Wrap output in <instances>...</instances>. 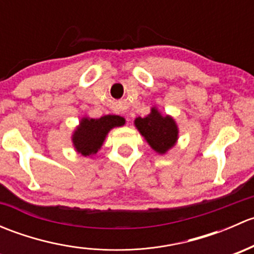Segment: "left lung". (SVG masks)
Here are the masks:
<instances>
[{
    "label": "left lung",
    "mask_w": 254,
    "mask_h": 254,
    "mask_svg": "<svg viewBox=\"0 0 254 254\" xmlns=\"http://www.w3.org/2000/svg\"><path fill=\"white\" fill-rule=\"evenodd\" d=\"M135 127L152 150L160 155H165L178 140V127L170 115H162L153 107L145 118H136Z\"/></svg>",
    "instance_id": "8db88e82"
}]
</instances>
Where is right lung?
Returning a JSON list of instances; mask_svg holds the SVG:
<instances>
[{
    "label": "right lung",
    "instance_id": "add662e5",
    "mask_svg": "<svg viewBox=\"0 0 254 254\" xmlns=\"http://www.w3.org/2000/svg\"><path fill=\"white\" fill-rule=\"evenodd\" d=\"M124 124L125 119L119 115H104L99 119L83 117L72 134L73 146L84 157L96 155L113 127Z\"/></svg>",
    "mask_w": 254,
    "mask_h": 254
}]
</instances>
